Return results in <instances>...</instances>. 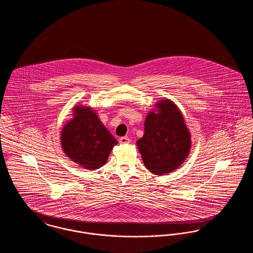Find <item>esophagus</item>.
Instances as JSON below:
<instances>
[{
    "mask_svg": "<svg viewBox=\"0 0 253 253\" xmlns=\"http://www.w3.org/2000/svg\"><path fill=\"white\" fill-rule=\"evenodd\" d=\"M131 142V140H130V138L129 137H127V136H122L120 138V143L121 144H128V143H130Z\"/></svg>",
    "mask_w": 253,
    "mask_h": 253,
    "instance_id": "esophagus-1",
    "label": "esophagus"
}]
</instances>
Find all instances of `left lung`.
I'll return each mask as SVG.
<instances>
[{"mask_svg": "<svg viewBox=\"0 0 253 253\" xmlns=\"http://www.w3.org/2000/svg\"><path fill=\"white\" fill-rule=\"evenodd\" d=\"M145 120L143 136L136 145L145 167L163 175L180 167L191 150V133L180 110L169 99L156 104Z\"/></svg>", "mask_w": 253, "mask_h": 253, "instance_id": "left-lung-1", "label": "left lung"}]
</instances>
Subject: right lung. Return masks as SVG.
Wrapping results in <instances>:
<instances>
[{"instance_id":"1","label":"right lung","mask_w":253,"mask_h":253,"mask_svg":"<svg viewBox=\"0 0 253 253\" xmlns=\"http://www.w3.org/2000/svg\"><path fill=\"white\" fill-rule=\"evenodd\" d=\"M74 118L60 133L64 154L83 168L96 169L103 166L118 140L100 122L93 109L74 107Z\"/></svg>"}]
</instances>
